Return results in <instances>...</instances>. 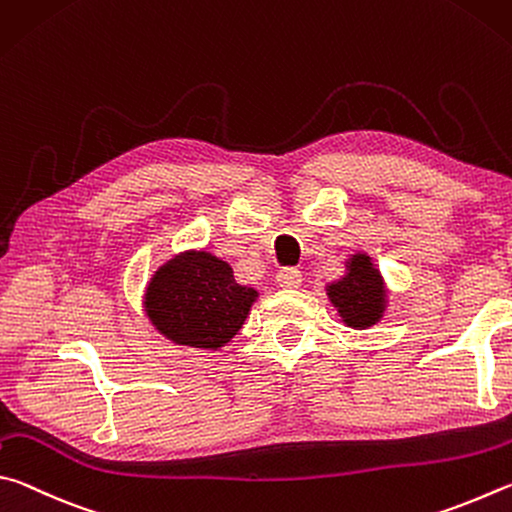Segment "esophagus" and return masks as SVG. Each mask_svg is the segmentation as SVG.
<instances>
[{"label": "esophagus", "mask_w": 512, "mask_h": 512, "mask_svg": "<svg viewBox=\"0 0 512 512\" xmlns=\"http://www.w3.org/2000/svg\"><path fill=\"white\" fill-rule=\"evenodd\" d=\"M301 270H297V267H283V270L276 274V281H279V285L281 288H285V290H294V288H299L301 285Z\"/></svg>", "instance_id": "34e87169"}]
</instances>
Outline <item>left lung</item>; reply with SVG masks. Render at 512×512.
<instances>
[{"mask_svg": "<svg viewBox=\"0 0 512 512\" xmlns=\"http://www.w3.org/2000/svg\"><path fill=\"white\" fill-rule=\"evenodd\" d=\"M326 294L346 326L369 328L387 310V285L369 254H353L342 279L326 285Z\"/></svg>", "mask_w": 512, "mask_h": 512, "instance_id": "8db88e82", "label": "left lung"}]
</instances>
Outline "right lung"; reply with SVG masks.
<instances>
[{"label":"right lung","instance_id":"obj_1","mask_svg":"<svg viewBox=\"0 0 512 512\" xmlns=\"http://www.w3.org/2000/svg\"><path fill=\"white\" fill-rule=\"evenodd\" d=\"M258 292L233 279L209 251H184L148 281L143 308L150 324L177 346L218 351L245 324Z\"/></svg>","mask_w":512,"mask_h":512}]
</instances>
